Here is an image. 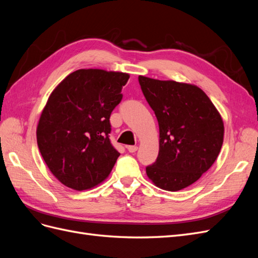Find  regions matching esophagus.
I'll return each mask as SVG.
<instances>
[{"instance_id": "esophagus-1", "label": "esophagus", "mask_w": 258, "mask_h": 258, "mask_svg": "<svg viewBox=\"0 0 258 258\" xmlns=\"http://www.w3.org/2000/svg\"><path fill=\"white\" fill-rule=\"evenodd\" d=\"M127 150H128L129 153H136V152L138 151V146H136V145H130V146L127 147Z\"/></svg>"}]
</instances>
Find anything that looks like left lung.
Listing matches in <instances>:
<instances>
[{"label":"left lung","instance_id":"1","mask_svg":"<svg viewBox=\"0 0 258 258\" xmlns=\"http://www.w3.org/2000/svg\"><path fill=\"white\" fill-rule=\"evenodd\" d=\"M159 124V153L146 174L160 188L181 190L211 168L221 152L224 123L206 93L195 85L139 76Z\"/></svg>","mask_w":258,"mask_h":258}]
</instances>
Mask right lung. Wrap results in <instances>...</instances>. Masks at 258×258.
<instances>
[{"label": "right lung", "instance_id": "right-lung-1", "mask_svg": "<svg viewBox=\"0 0 258 258\" xmlns=\"http://www.w3.org/2000/svg\"><path fill=\"white\" fill-rule=\"evenodd\" d=\"M129 74L77 70L54 89L37 124L38 150L51 173L76 190L97 186L119 153L112 145L110 117Z\"/></svg>", "mask_w": 258, "mask_h": 258}]
</instances>
